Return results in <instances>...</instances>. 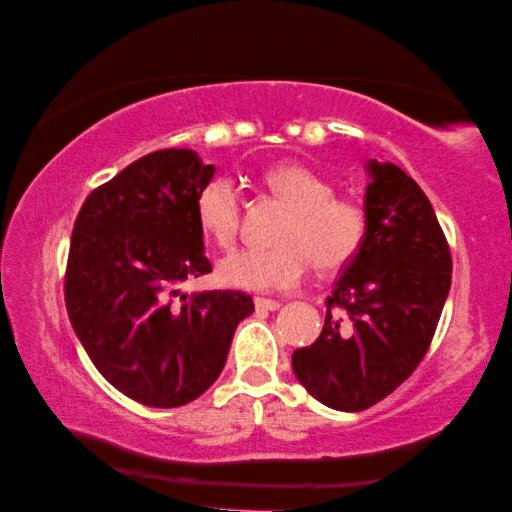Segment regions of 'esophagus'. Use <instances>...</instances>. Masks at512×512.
Returning a JSON list of instances; mask_svg holds the SVG:
<instances>
[{
  "label": "esophagus",
  "instance_id": "34e87169",
  "mask_svg": "<svg viewBox=\"0 0 512 512\" xmlns=\"http://www.w3.org/2000/svg\"><path fill=\"white\" fill-rule=\"evenodd\" d=\"M254 306L258 308V311H279L281 301L267 299V297H256V299H254Z\"/></svg>",
  "mask_w": 512,
  "mask_h": 512
}]
</instances>
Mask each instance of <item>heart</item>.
Returning <instances> with one entry per match:
<instances>
[{"label": "heart", "instance_id": "1", "mask_svg": "<svg viewBox=\"0 0 512 512\" xmlns=\"http://www.w3.org/2000/svg\"><path fill=\"white\" fill-rule=\"evenodd\" d=\"M263 186L286 201L290 213L276 231L279 245L240 249L217 263V279L242 290H283L304 279L308 265L322 272L345 267L363 247L367 217L354 199L335 197L329 179L301 163H279L263 172ZM197 224L217 247L238 238L242 204L231 181L213 179L195 201Z\"/></svg>", "mask_w": 512, "mask_h": 512}]
</instances>
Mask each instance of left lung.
<instances>
[{"label":"left lung","mask_w":512,"mask_h":512,"mask_svg":"<svg viewBox=\"0 0 512 512\" xmlns=\"http://www.w3.org/2000/svg\"><path fill=\"white\" fill-rule=\"evenodd\" d=\"M367 231L326 299L324 329L292 354L299 383L324 406L358 413L397 390L438 329L451 254L429 197L392 163H367Z\"/></svg>","instance_id":"1"}]
</instances>
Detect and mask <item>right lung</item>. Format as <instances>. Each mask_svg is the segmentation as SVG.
I'll return each instance as SVG.
<instances>
[{"label": "right lung", "mask_w": 512, "mask_h": 512, "mask_svg": "<svg viewBox=\"0 0 512 512\" xmlns=\"http://www.w3.org/2000/svg\"><path fill=\"white\" fill-rule=\"evenodd\" d=\"M213 172L192 149L147 154L92 190L74 222L67 315L99 374L138 404L177 408L204 395L254 313L240 290H179L213 270L195 215Z\"/></svg>", "instance_id": "1"}]
</instances>
